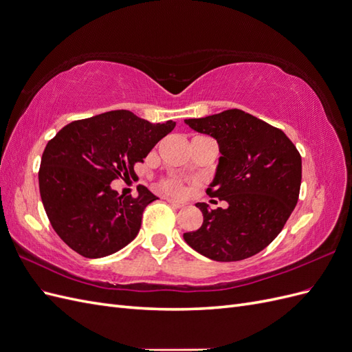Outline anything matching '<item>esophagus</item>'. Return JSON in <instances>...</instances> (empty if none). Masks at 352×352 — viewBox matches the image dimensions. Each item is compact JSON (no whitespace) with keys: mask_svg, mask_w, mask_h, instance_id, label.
Wrapping results in <instances>:
<instances>
[{"mask_svg":"<svg viewBox=\"0 0 352 352\" xmlns=\"http://www.w3.org/2000/svg\"><path fill=\"white\" fill-rule=\"evenodd\" d=\"M167 202H168V204L172 206V207H175V208H182V207L186 206L184 201H177V199H173V198H168Z\"/></svg>","mask_w":352,"mask_h":352,"instance_id":"1","label":"esophagus"}]
</instances>
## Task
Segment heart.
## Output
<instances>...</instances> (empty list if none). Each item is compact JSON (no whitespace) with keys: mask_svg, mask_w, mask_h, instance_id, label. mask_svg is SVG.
<instances>
[{"mask_svg":"<svg viewBox=\"0 0 352 352\" xmlns=\"http://www.w3.org/2000/svg\"><path fill=\"white\" fill-rule=\"evenodd\" d=\"M160 185H162V188L168 194L179 195L184 192V185L177 179H164V180H162V184Z\"/></svg>","mask_w":352,"mask_h":352,"instance_id":"heart-1","label":"heart"}]
</instances>
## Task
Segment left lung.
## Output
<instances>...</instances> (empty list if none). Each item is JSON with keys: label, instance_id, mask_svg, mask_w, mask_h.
I'll use <instances>...</instances> for the list:
<instances>
[{"label": "left lung", "instance_id": "1", "mask_svg": "<svg viewBox=\"0 0 352 352\" xmlns=\"http://www.w3.org/2000/svg\"><path fill=\"white\" fill-rule=\"evenodd\" d=\"M185 123L219 144L210 197L228 208L208 210L204 221L184 233L190 248L216 261H239L263 251L279 235L294 211L301 188V155L280 129L238 109L188 119Z\"/></svg>", "mask_w": 352, "mask_h": 352}]
</instances>
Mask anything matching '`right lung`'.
<instances>
[{
	"instance_id": "1",
	"label": "right lung",
	"mask_w": 352,
	"mask_h": 352,
	"mask_svg": "<svg viewBox=\"0 0 352 352\" xmlns=\"http://www.w3.org/2000/svg\"><path fill=\"white\" fill-rule=\"evenodd\" d=\"M175 126L114 110L74 120L48 141L38 173L39 192L63 242L83 257L101 258L135 239L145 207L157 197L145 186L138 197H119L110 184L133 176V166Z\"/></svg>"
}]
</instances>
